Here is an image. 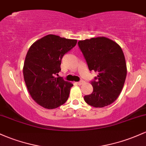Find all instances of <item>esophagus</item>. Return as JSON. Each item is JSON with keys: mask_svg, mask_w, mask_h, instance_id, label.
<instances>
[{"mask_svg": "<svg viewBox=\"0 0 146 146\" xmlns=\"http://www.w3.org/2000/svg\"><path fill=\"white\" fill-rule=\"evenodd\" d=\"M84 82L83 80H80V81L78 82H77V84H78V85H82V84H84Z\"/></svg>", "mask_w": 146, "mask_h": 146, "instance_id": "esophagus-1", "label": "esophagus"}]
</instances>
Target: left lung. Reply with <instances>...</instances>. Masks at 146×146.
<instances>
[{
	"label": "left lung",
	"instance_id": "obj_1",
	"mask_svg": "<svg viewBox=\"0 0 146 146\" xmlns=\"http://www.w3.org/2000/svg\"><path fill=\"white\" fill-rule=\"evenodd\" d=\"M78 44L89 70L98 73L91 81L92 94L84 96V100L94 107L111 105L121 94L127 76L121 46L104 36L79 41Z\"/></svg>",
	"mask_w": 146,
	"mask_h": 146
}]
</instances>
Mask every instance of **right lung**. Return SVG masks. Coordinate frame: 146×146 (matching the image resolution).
Wrapping results in <instances>:
<instances>
[{"mask_svg":"<svg viewBox=\"0 0 146 146\" xmlns=\"http://www.w3.org/2000/svg\"><path fill=\"white\" fill-rule=\"evenodd\" d=\"M77 44L54 35L44 36L30 46L23 66V77L28 90L35 102L46 109L64 104L73 84L55 75L61 70L63 56Z\"/></svg>","mask_w":146,"mask_h":146,"instance_id":"add662e5","label":"right lung"}]
</instances>
